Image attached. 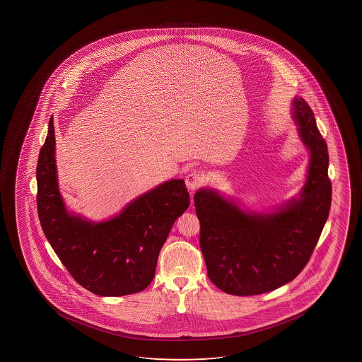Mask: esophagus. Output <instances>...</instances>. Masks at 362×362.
Masks as SVG:
<instances>
[{
    "label": "esophagus",
    "mask_w": 362,
    "mask_h": 362,
    "mask_svg": "<svg viewBox=\"0 0 362 362\" xmlns=\"http://www.w3.org/2000/svg\"><path fill=\"white\" fill-rule=\"evenodd\" d=\"M185 184H187V188L189 190H195V189L200 188L204 184L203 174L198 172V170H192L185 177Z\"/></svg>",
    "instance_id": "34e87169"
}]
</instances>
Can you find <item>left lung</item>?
<instances>
[{
  "instance_id": "obj_1",
  "label": "left lung",
  "mask_w": 362,
  "mask_h": 362,
  "mask_svg": "<svg viewBox=\"0 0 362 362\" xmlns=\"http://www.w3.org/2000/svg\"><path fill=\"white\" fill-rule=\"evenodd\" d=\"M292 117L310 156L297 198L259 213L243 210L215 189L194 195L208 276L223 292L257 296L291 282L305 267L327 223L332 204L327 142L302 98L293 99Z\"/></svg>"
}]
</instances>
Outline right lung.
<instances>
[{
	"instance_id": "add662e5",
	"label": "right lung",
	"mask_w": 362,
	"mask_h": 362,
	"mask_svg": "<svg viewBox=\"0 0 362 362\" xmlns=\"http://www.w3.org/2000/svg\"><path fill=\"white\" fill-rule=\"evenodd\" d=\"M37 188L38 216L50 246L75 281L101 297L148 287L170 228L190 205L183 179H170L109 220L95 223L70 213L58 184L53 117L38 157Z\"/></svg>"
}]
</instances>
